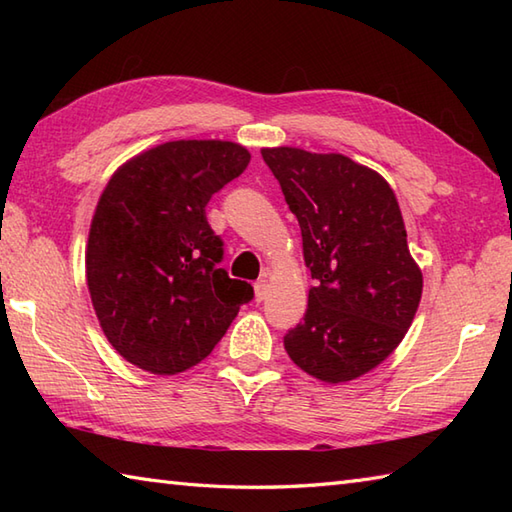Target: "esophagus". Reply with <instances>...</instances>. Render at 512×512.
I'll return each mask as SVG.
<instances>
[{
	"mask_svg": "<svg viewBox=\"0 0 512 512\" xmlns=\"http://www.w3.org/2000/svg\"><path fill=\"white\" fill-rule=\"evenodd\" d=\"M268 290H270L268 279H259L257 284H255V297H257V301H264L268 297Z\"/></svg>",
	"mask_w": 512,
	"mask_h": 512,
	"instance_id": "1",
	"label": "esophagus"
}]
</instances>
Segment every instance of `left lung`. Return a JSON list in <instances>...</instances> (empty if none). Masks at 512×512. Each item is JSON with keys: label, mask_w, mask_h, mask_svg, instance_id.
Listing matches in <instances>:
<instances>
[{"label": "left lung", "mask_w": 512, "mask_h": 512, "mask_svg": "<svg viewBox=\"0 0 512 512\" xmlns=\"http://www.w3.org/2000/svg\"><path fill=\"white\" fill-rule=\"evenodd\" d=\"M295 213L314 286L284 347L303 372L345 383L405 339L422 297L400 206L383 176L341 154L262 149Z\"/></svg>", "instance_id": "1"}]
</instances>
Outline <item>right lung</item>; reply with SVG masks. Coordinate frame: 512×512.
<instances>
[{"instance_id":"add662e5","label":"right lung","mask_w":512,"mask_h":512,"mask_svg":"<svg viewBox=\"0 0 512 512\" xmlns=\"http://www.w3.org/2000/svg\"><path fill=\"white\" fill-rule=\"evenodd\" d=\"M250 162L228 140H173L118 169L96 204L85 275L114 350L151 374L204 361L253 299L220 262L224 242L206 222L213 193Z\"/></svg>"}]
</instances>
